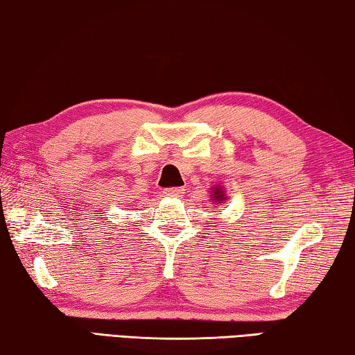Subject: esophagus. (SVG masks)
I'll return each instance as SVG.
<instances>
[{
	"instance_id": "obj_1",
	"label": "esophagus",
	"mask_w": 355,
	"mask_h": 355,
	"mask_svg": "<svg viewBox=\"0 0 355 355\" xmlns=\"http://www.w3.org/2000/svg\"><path fill=\"white\" fill-rule=\"evenodd\" d=\"M184 193H185V190L182 187H173V189L164 190V195L170 196V198H182Z\"/></svg>"
}]
</instances>
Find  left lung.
<instances>
[{"instance_id": "8db88e82", "label": "left lung", "mask_w": 355, "mask_h": 355, "mask_svg": "<svg viewBox=\"0 0 355 355\" xmlns=\"http://www.w3.org/2000/svg\"><path fill=\"white\" fill-rule=\"evenodd\" d=\"M225 201H227L225 187H221L220 184L214 185V187L210 189V202H212V206H218V204Z\"/></svg>"}]
</instances>
